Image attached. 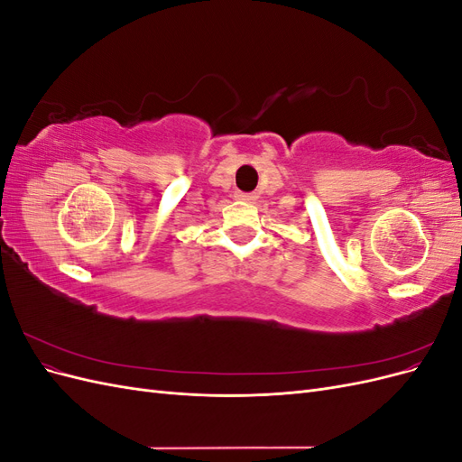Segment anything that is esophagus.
Segmentation results:
<instances>
[{
  "mask_svg": "<svg viewBox=\"0 0 462 462\" xmlns=\"http://www.w3.org/2000/svg\"><path fill=\"white\" fill-rule=\"evenodd\" d=\"M236 199H241V200H254V194H248V192H239V194H236Z\"/></svg>",
  "mask_w": 462,
  "mask_h": 462,
  "instance_id": "1",
  "label": "esophagus"
}]
</instances>
